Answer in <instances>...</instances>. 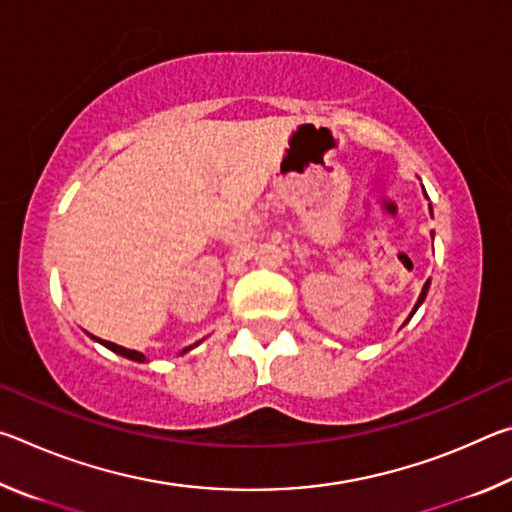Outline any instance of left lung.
Here are the masks:
<instances>
[{"mask_svg":"<svg viewBox=\"0 0 512 512\" xmlns=\"http://www.w3.org/2000/svg\"><path fill=\"white\" fill-rule=\"evenodd\" d=\"M424 196H427V192H424ZM429 207H431V205H429ZM431 237H433V235H431ZM427 291H429V280H427V284H424V287H422V293H420V298H418V305L413 307V311L422 305V300H424V296H427Z\"/></svg>","mask_w":512,"mask_h":512,"instance_id":"1","label":"left lung"}]
</instances>
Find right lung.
<instances>
[{
	"instance_id": "1",
	"label": "right lung",
	"mask_w": 512,
	"mask_h": 512,
	"mask_svg": "<svg viewBox=\"0 0 512 512\" xmlns=\"http://www.w3.org/2000/svg\"><path fill=\"white\" fill-rule=\"evenodd\" d=\"M99 343H103L106 345L108 350H112V352H117V354H121V357H126V359H133V361H144V354L142 352H137V350H126V348H121V345H117V343H110V341H101V339H97Z\"/></svg>"
}]
</instances>
